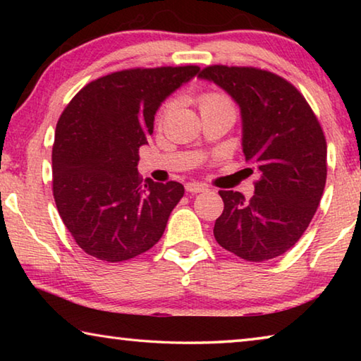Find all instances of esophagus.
I'll list each match as a JSON object with an SVG mask.
<instances>
[{"instance_id":"1","label":"esophagus","mask_w":361,"mask_h":361,"mask_svg":"<svg viewBox=\"0 0 361 361\" xmlns=\"http://www.w3.org/2000/svg\"><path fill=\"white\" fill-rule=\"evenodd\" d=\"M186 191H188V192H192V194L204 192V191H207V186L202 185V183L191 181V183H186Z\"/></svg>"}]
</instances>
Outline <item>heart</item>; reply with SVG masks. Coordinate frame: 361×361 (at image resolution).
I'll use <instances>...</instances> for the list:
<instances>
[{
    "label": "heart",
    "mask_w": 361,
    "mask_h": 361,
    "mask_svg": "<svg viewBox=\"0 0 361 361\" xmlns=\"http://www.w3.org/2000/svg\"><path fill=\"white\" fill-rule=\"evenodd\" d=\"M175 105H176V100L167 102L161 111V119L166 118V116L175 108ZM197 105L202 114L210 113V111H228V113L235 114L234 102H232V99L228 94L221 92V90H207V92H202L197 99Z\"/></svg>",
    "instance_id": "1"
}]
</instances>
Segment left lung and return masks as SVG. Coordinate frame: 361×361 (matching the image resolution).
I'll list each match as a JSON object with an SVG mask.
<instances>
[{
    "instance_id": "left-lung-1",
    "label": "left lung",
    "mask_w": 361,
    "mask_h": 361,
    "mask_svg": "<svg viewBox=\"0 0 361 361\" xmlns=\"http://www.w3.org/2000/svg\"><path fill=\"white\" fill-rule=\"evenodd\" d=\"M240 106L245 161L258 170L250 200L221 195L216 242L242 259L261 262L283 255L301 239L326 183V140L304 95L282 76L255 66L210 65L199 73Z\"/></svg>"
}]
</instances>
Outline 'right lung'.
I'll list each match as a JSON object with an SVG mask.
<instances>
[{"mask_svg": "<svg viewBox=\"0 0 361 361\" xmlns=\"http://www.w3.org/2000/svg\"><path fill=\"white\" fill-rule=\"evenodd\" d=\"M199 66L109 73L79 90L63 109L52 146V192L59 215L85 253L108 262L148 252L185 194L181 183L137 172L161 103Z\"/></svg>", "mask_w": 361, "mask_h": 361, "instance_id": "1", "label": "right lung"}]
</instances>
